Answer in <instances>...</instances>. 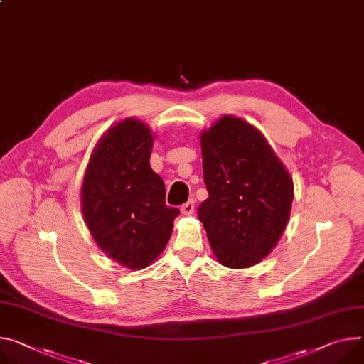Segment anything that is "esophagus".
<instances>
[{
    "label": "esophagus",
    "instance_id": "34e87169",
    "mask_svg": "<svg viewBox=\"0 0 364 364\" xmlns=\"http://www.w3.org/2000/svg\"><path fill=\"white\" fill-rule=\"evenodd\" d=\"M193 212H194V200H188L181 206L183 215H193Z\"/></svg>",
    "mask_w": 364,
    "mask_h": 364
}]
</instances>
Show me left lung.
Here are the masks:
<instances>
[{
    "mask_svg": "<svg viewBox=\"0 0 364 364\" xmlns=\"http://www.w3.org/2000/svg\"><path fill=\"white\" fill-rule=\"evenodd\" d=\"M200 141L209 197L197 216L222 266L251 267L283 234L293 181L266 138L238 117L223 116Z\"/></svg>",
    "mask_w": 364,
    "mask_h": 364,
    "instance_id": "obj_1",
    "label": "left lung"
}]
</instances>
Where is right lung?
Instances as JSON below:
<instances>
[{
    "instance_id": "1",
    "label": "right lung",
    "mask_w": 364,
    "mask_h": 364,
    "mask_svg": "<svg viewBox=\"0 0 364 364\" xmlns=\"http://www.w3.org/2000/svg\"><path fill=\"white\" fill-rule=\"evenodd\" d=\"M152 141L145 123H117L94 149L82 184V213L94 241L132 270L161 254L180 215L165 205L164 181L151 168Z\"/></svg>"
}]
</instances>
